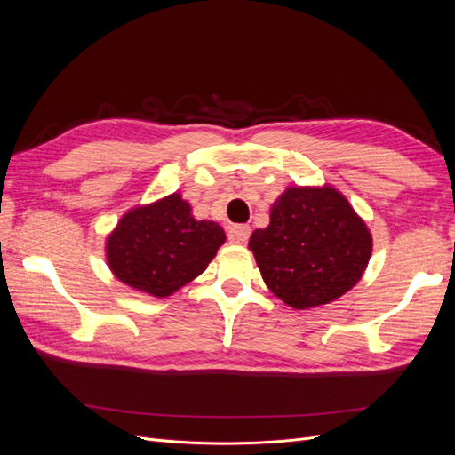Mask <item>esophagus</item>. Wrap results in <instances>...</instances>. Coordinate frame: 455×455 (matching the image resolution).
<instances>
[{"instance_id":"34e87169","label":"esophagus","mask_w":455,"mask_h":455,"mask_svg":"<svg viewBox=\"0 0 455 455\" xmlns=\"http://www.w3.org/2000/svg\"><path fill=\"white\" fill-rule=\"evenodd\" d=\"M251 237V228L249 226H231L228 229V239L233 244H244Z\"/></svg>"}]
</instances>
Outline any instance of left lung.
I'll list each match as a JSON object with an SVG mask.
<instances>
[{
  "mask_svg": "<svg viewBox=\"0 0 455 455\" xmlns=\"http://www.w3.org/2000/svg\"><path fill=\"white\" fill-rule=\"evenodd\" d=\"M249 249L269 291L294 309L330 304L361 281L371 256L364 220L336 188H288Z\"/></svg>",
  "mask_w": 455,
  "mask_h": 455,
  "instance_id": "left-lung-1",
  "label": "left lung"
}]
</instances>
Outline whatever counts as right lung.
Masks as SVG:
<instances>
[{"label": "right lung", "mask_w": 455, "mask_h": 455, "mask_svg": "<svg viewBox=\"0 0 455 455\" xmlns=\"http://www.w3.org/2000/svg\"><path fill=\"white\" fill-rule=\"evenodd\" d=\"M226 233L211 220H196L180 194L134 206L106 241L116 277L134 291L167 298L206 269Z\"/></svg>", "instance_id": "add662e5"}]
</instances>
